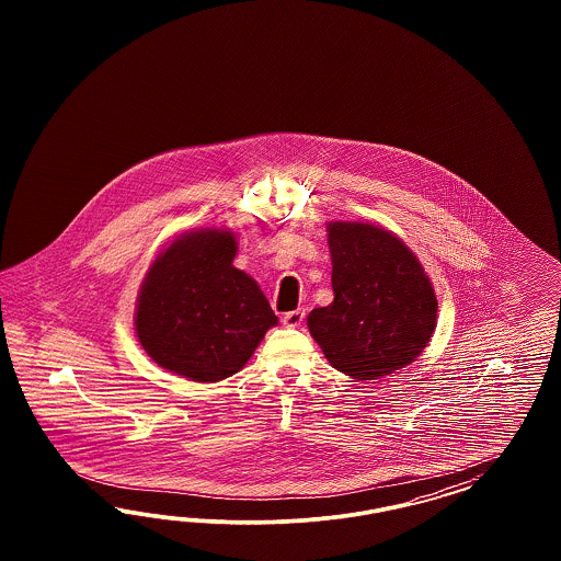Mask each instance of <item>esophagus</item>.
Returning a JSON list of instances; mask_svg holds the SVG:
<instances>
[{"label":"esophagus","mask_w":561,"mask_h":561,"mask_svg":"<svg viewBox=\"0 0 561 561\" xmlns=\"http://www.w3.org/2000/svg\"><path fill=\"white\" fill-rule=\"evenodd\" d=\"M305 308H298V310H291V312H286L282 321H284V324H286V327H289V329H294V327H300V324H302V321H305Z\"/></svg>","instance_id":"obj_1"}]
</instances>
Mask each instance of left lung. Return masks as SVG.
I'll return each mask as SVG.
<instances>
[{
  "mask_svg": "<svg viewBox=\"0 0 561 561\" xmlns=\"http://www.w3.org/2000/svg\"><path fill=\"white\" fill-rule=\"evenodd\" d=\"M333 302L308 314L329 364L376 380L420 356L436 329L438 300L401 238L364 221H329Z\"/></svg>",
  "mask_w": 561,
  "mask_h": 561,
  "instance_id": "8db88e82",
  "label": "left lung"
}]
</instances>
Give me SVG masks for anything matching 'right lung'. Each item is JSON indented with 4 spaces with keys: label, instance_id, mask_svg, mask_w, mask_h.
I'll return each mask as SVG.
<instances>
[{
    "label": "right lung",
    "instance_id": "right-lung-1",
    "mask_svg": "<svg viewBox=\"0 0 561 561\" xmlns=\"http://www.w3.org/2000/svg\"><path fill=\"white\" fill-rule=\"evenodd\" d=\"M234 232L202 228L172 240L146 273L136 333L164 370L218 382L253 356L277 317L251 275L232 265Z\"/></svg>",
    "mask_w": 561,
    "mask_h": 561
}]
</instances>
